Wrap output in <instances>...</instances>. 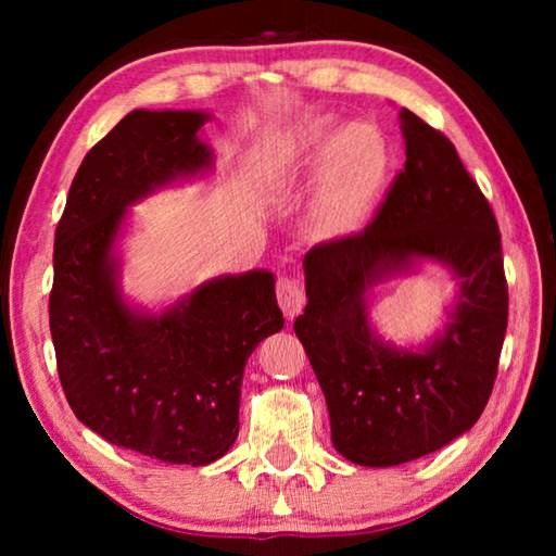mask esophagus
I'll use <instances>...</instances> for the list:
<instances>
[{
  "mask_svg": "<svg viewBox=\"0 0 556 556\" xmlns=\"http://www.w3.org/2000/svg\"><path fill=\"white\" fill-rule=\"evenodd\" d=\"M277 301H279L281 312H285L287 318H294L296 314H301V308L306 306L304 289H301L296 281L289 279V277H281L277 281Z\"/></svg>",
  "mask_w": 556,
  "mask_h": 556,
  "instance_id": "obj_1",
  "label": "esophagus"
}]
</instances>
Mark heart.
<instances>
[{
	"mask_svg": "<svg viewBox=\"0 0 556 556\" xmlns=\"http://www.w3.org/2000/svg\"><path fill=\"white\" fill-rule=\"evenodd\" d=\"M281 172H316V225L328 238H345L368 218L390 168V149L370 122L338 125L312 119L291 131L281 147Z\"/></svg>",
	"mask_w": 556,
	"mask_h": 556,
	"instance_id": "1",
	"label": "heart"
}]
</instances>
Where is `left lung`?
I'll return each instance as SVG.
<instances>
[{
	"instance_id": "8db88e82",
	"label": "left lung",
	"mask_w": 556,
	"mask_h": 556,
	"mask_svg": "<svg viewBox=\"0 0 556 556\" xmlns=\"http://www.w3.org/2000/svg\"><path fill=\"white\" fill-rule=\"evenodd\" d=\"M404 172L361 235L304 257L308 304L294 331L321 384L338 454L390 468L429 456L476 425L507 328L501 232L456 147L400 110ZM441 266L457 281L447 324L425 344L384 342L374 289Z\"/></svg>"
}]
</instances>
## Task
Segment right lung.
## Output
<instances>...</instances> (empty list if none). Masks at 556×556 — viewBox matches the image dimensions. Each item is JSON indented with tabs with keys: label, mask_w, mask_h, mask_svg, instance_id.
<instances>
[{
	"label": "right lung",
	"mask_w": 556,
	"mask_h": 556,
	"mask_svg": "<svg viewBox=\"0 0 556 556\" xmlns=\"http://www.w3.org/2000/svg\"><path fill=\"white\" fill-rule=\"evenodd\" d=\"M205 110H131L90 149L55 228L51 338L65 397L105 441L208 466L238 439L244 363L281 331L275 275H220L162 308L122 289L131 205L208 178Z\"/></svg>",
	"instance_id": "1"
}]
</instances>
